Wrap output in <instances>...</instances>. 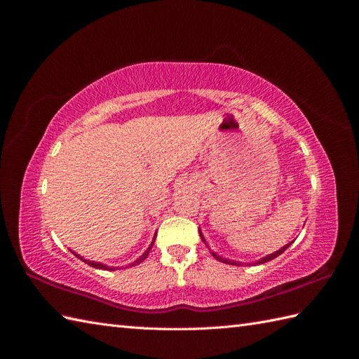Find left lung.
<instances>
[{
	"label": "left lung",
	"instance_id": "1",
	"mask_svg": "<svg viewBox=\"0 0 359 359\" xmlns=\"http://www.w3.org/2000/svg\"><path fill=\"white\" fill-rule=\"evenodd\" d=\"M199 235H201V238H202V241L205 243V245L208 247V244H206V240H205V236H203V233H202V231L199 229ZM293 241H290L289 244H286V245H283L281 248H278L277 252H274V253H271V255H266V256H264V257H260L259 260H256V262H248V264H245V262H240V260H232V259H226V257H223V256H220V255H217L214 250H211L210 247V252H211V255L217 259V260H220V262H223V264H229V265H236V266H243V265H260V264H265V262H269V260H273V259H276L277 256H280L281 253L285 252V250L292 244Z\"/></svg>",
	"mask_w": 359,
	"mask_h": 359
}]
</instances>
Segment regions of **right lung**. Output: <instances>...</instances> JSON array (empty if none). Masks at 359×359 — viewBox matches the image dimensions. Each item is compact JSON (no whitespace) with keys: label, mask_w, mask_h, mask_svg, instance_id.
Masks as SVG:
<instances>
[{"label":"right lung","mask_w":359,"mask_h":359,"mask_svg":"<svg viewBox=\"0 0 359 359\" xmlns=\"http://www.w3.org/2000/svg\"><path fill=\"white\" fill-rule=\"evenodd\" d=\"M154 241H156V235H154V238H153V243H151L149 244V247L145 250V253L142 255V256H139V259H136L135 260V262H132V264H130L128 266H135V265H137V264H140V262H144V260L147 259V256L149 255V252H151V248H153V244H154ZM70 252H72V250H70ZM76 257H78V259H81L82 260V262H85V264H88L90 266H93V268H97V269H104V271H115V269H118L119 266H107V265H104V264H102V262H95V260H90V259H83L81 255H78V253H74V252H72ZM127 266V268H128ZM119 269H121V268H119Z\"/></svg>","instance_id":"right-lung-1"}]
</instances>
